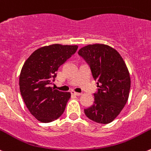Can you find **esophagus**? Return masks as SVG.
Listing matches in <instances>:
<instances>
[{
  "mask_svg": "<svg viewBox=\"0 0 151 151\" xmlns=\"http://www.w3.org/2000/svg\"><path fill=\"white\" fill-rule=\"evenodd\" d=\"M70 92H71V94L72 95H75V96H81V93H80V92H75V91L74 90H71L70 91Z\"/></svg>",
  "mask_w": 151,
  "mask_h": 151,
  "instance_id": "esophagus-1",
  "label": "esophagus"
}]
</instances>
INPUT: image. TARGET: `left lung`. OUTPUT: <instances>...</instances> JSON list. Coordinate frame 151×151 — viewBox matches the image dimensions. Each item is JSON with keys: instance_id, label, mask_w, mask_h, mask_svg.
Instances as JSON below:
<instances>
[{"instance_id": "8db88e82", "label": "left lung", "mask_w": 151, "mask_h": 151, "mask_svg": "<svg viewBox=\"0 0 151 151\" xmlns=\"http://www.w3.org/2000/svg\"><path fill=\"white\" fill-rule=\"evenodd\" d=\"M78 54L89 65L99 87L93 104L84 110L86 116L98 123H111L128 101L131 86L128 68L120 54L105 44L85 46Z\"/></svg>"}]
</instances>
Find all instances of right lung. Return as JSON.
I'll return each instance as SVG.
<instances>
[{"mask_svg": "<svg viewBox=\"0 0 151 151\" xmlns=\"http://www.w3.org/2000/svg\"><path fill=\"white\" fill-rule=\"evenodd\" d=\"M77 45L59 43L45 46L31 54L22 68L19 89L30 113L41 123L54 121L62 116L70 92L50 86L58 68L77 51Z\"/></svg>", "mask_w": 151, "mask_h": 151, "instance_id": "1", "label": "right lung"}]
</instances>
